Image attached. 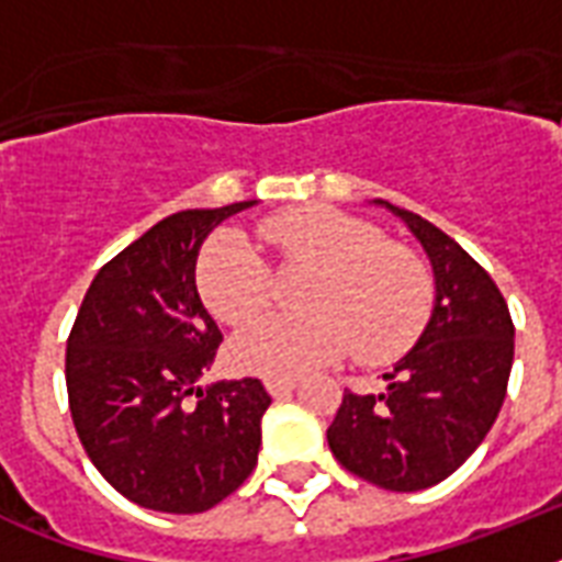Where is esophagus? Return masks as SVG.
Returning a JSON list of instances; mask_svg holds the SVG:
<instances>
[{"instance_id": "obj_1", "label": "esophagus", "mask_w": 562, "mask_h": 562, "mask_svg": "<svg viewBox=\"0 0 562 562\" xmlns=\"http://www.w3.org/2000/svg\"><path fill=\"white\" fill-rule=\"evenodd\" d=\"M265 387L271 396H285L297 387V379L294 375H271V379H265Z\"/></svg>"}]
</instances>
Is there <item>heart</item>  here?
Here are the masks:
<instances>
[{"mask_svg": "<svg viewBox=\"0 0 562 562\" xmlns=\"http://www.w3.org/2000/svg\"><path fill=\"white\" fill-rule=\"evenodd\" d=\"M277 268L308 271L306 315L265 317L238 335L229 356L259 375H300L352 350L356 361L391 364L417 344L435 308V280L411 247L387 241L375 224L329 206L277 212L259 224ZM194 280L212 315L245 326L277 294L273 268L236 229L203 245Z\"/></svg>", "mask_w": 562, "mask_h": 562, "instance_id": "obj_1", "label": "heart"}]
</instances>
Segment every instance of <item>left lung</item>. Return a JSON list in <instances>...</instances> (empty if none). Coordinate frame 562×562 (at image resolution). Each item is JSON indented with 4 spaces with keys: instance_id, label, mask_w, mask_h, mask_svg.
I'll use <instances>...</instances> for the list:
<instances>
[{
    "instance_id": "obj_1",
    "label": "left lung",
    "mask_w": 562,
    "mask_h": 562,
    "mask_svg": "<svg viewBox=\"0 0 562 562\" xmlns=\"http://www.w3.org/2000/svg\"><path fill=\"white\" fill-rule=\"evenodd\" d=\"M391 210L431 259L435 312L417 347L384 373L387 391H344L326 440L352 475L414 493L449 479L496 423L514 364V321L493 277L452 236L417 212Z\"/></svg>"
}]
</instances>
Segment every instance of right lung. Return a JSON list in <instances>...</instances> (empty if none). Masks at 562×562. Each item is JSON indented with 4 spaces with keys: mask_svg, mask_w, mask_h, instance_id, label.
Wrapping results in <instances>:
<instances>
[{
    "mask_svg": "<svg viewBox=\"0 0 562 562\" xmlns=\"http://www.w3.org/2000/svg\"><path fill=\"white\" fill-rule=\"evenodd\" d=\"M254 206L183 210L110 259L66 341V393L83 452L110 487L160 514H203L254 472L271 396L259 379H198L221 329L194 289L215 224Z\"/></svg>",
    "mask_w": 562,
    "mask_h": 562,
    "instance_id": "right-lung-1",
    "label": "right lung"
}]
</instances>
